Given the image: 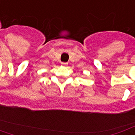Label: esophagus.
Segmentation results:
<instances>
[{
  "mask_svg": "<svg viewBox=\"0 0 135 135\" xmlns=\"http://www.w3.org/2000/svg\"><path fill=\"white\" fill-rule=\"evenodd\" d=\"M61 64H62V66H66L68 65V63H65V62H63V63H61Z\"/></svg>",
  "mask_w": 135,
  "mask_h": 135,
  "instance_id": "34e87169",
  "label": "esophagus"
}]
</instances>
